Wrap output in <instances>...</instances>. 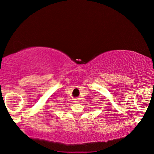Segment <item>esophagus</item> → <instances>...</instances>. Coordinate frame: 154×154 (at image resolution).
I'll return each instance as SVG.
<instances>
[{"label":"esophagus","mask_w":154,"mask_h":154,"mask_svg":"<svg viewBox=\"0 0 154 154\" xmlns=\"http://www.w3.org/2000/svg\"><path fill=\"white\" fill-rule=\"evenodd\" d=\"M76 102H78V101H76Z\"/></svg>","instance_id":"obj_1"}]
</instances>
